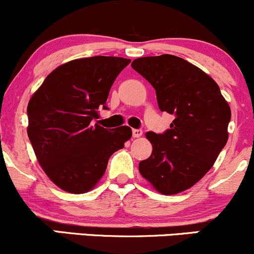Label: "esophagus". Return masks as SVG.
Listing matches in <instances>:
<instances>
[{
	"mask_svg": "<svg viewBox=\"0 0 254 254\" xmlns=\"http://www.w3.org/2000/svg\"><path fill=\"white\" fill-rule=\"evenodd\" d=\"M142 133H143V131L141 129H132V137H141Z\"/></svg>",
	"mask_w": 254,
	"mask_h": 254,
	"instance_id": "1",
	"label": "esophagus"
}]
</instances>
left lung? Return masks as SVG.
Returning a JSON list of instances; mask_svg holds the SVG:
<instances>
[{
	"label": "left lung",
	"mask_w": 254,
	"mask_h": 254,
	"mask_svg": "<svg viewBox=\"0 0 254 254\" xmlns=\"http://www.w3.org/2000/svg\"><path fill=\"white\" fill-rule=\"evenodd\" d=\"M131 66L155 88L160 111L174 116L165 132H147L153 151L139 162V173L164 194L188 190L227 143L229 105L209 75L180 57H142Z\"/></svg>",
	"instance_id": "8db88e82"
}]
</instances>
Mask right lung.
<instances>
[{"mask_svg": "<svg viewBox=\"0 0 254 254\" xmlns=\"http://www.w3.org/2000/svg\"><path fill=\"white\" fill-rule=\"evenodd\" d=\"M130 62L109 56L71 61L55 69L31 98L28 138L46 176L62 190L83 193L94 188L110 156L132 135L129 127L94 124L98 110L109 109L111 87Z\"/></svg>", "mask_w": 254, "mask_h": 254, "instance_id": "1", "label": "right lung"}]
</instances>
